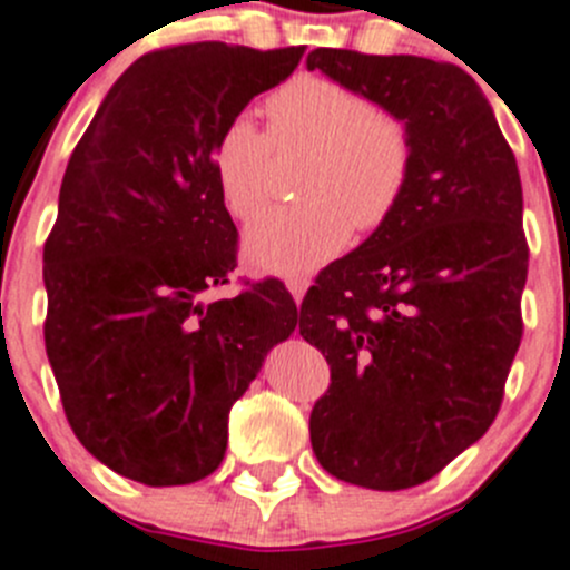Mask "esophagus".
<instances>
[{
	"label": "esophagus",
	"instance_id": "obj_1",
	"mask_svg": "<svg viewBox=\"0 0 570 570\" xmlns=\"http://www.w3.org/2000/svg\"><path fill=\"white\" fill-rule=\"evenodd\" d=\"M306 286H309V281H306V278H289V281H286V289L292 292L295 303L303 301V292H306Z\"/></svg>",
	"mask_w": 570,
	"mask_h": 570
}]
</instances>
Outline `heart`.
I'll list each match as a JSON object with an SVG mask.
<instances>
[{
  "label": "heart",
  "mask_w": 570,
  "mask_h": 570,
  "mask_svg": "<svg viewBox=\"0 0 570 570\" xmlns=\"http://www.w3.org/2000/svg\"><path fill=\"white\" fill-rule=\"evenodd\" d=\"M275 146L315 151L297 185L303 205L273 207L244 238L249 264L278 275L326 264L348 244L351 227L380 230L405 199L416 165L407 120L360 89L301 76L269 98V131L236 115L213 140V174L238 222L253 219L267 202Z\"/></svg>",
  "instance_id": "b5f03b06"
}]
</instances>
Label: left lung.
I'll list each match as a JSON object with an SVG mask.
<instances>
[{
  "mask_svg": "<svg viewBox=\"0 0 570 570\" xmlns=\"http://www.w3.org/2000/svg\"><path fill=\"white\" fill-rule=\"evenodd\" d=\"M306 67L374 98L416 140L402 205L301 303L303 340L332 371L309 416L317 461L396 492L439 475L501 411L529 275L518 159L455 63L317 47Z\"/></svg>",
  "mask_w": 570,
  "mask_h": 570,
  "instance_id": "8db88e82",
  "label": "left lung"
}]
</instances>
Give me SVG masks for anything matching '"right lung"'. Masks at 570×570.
<instances>
[{"instance_id":"1","label":"right lung","mask_w":570,"mask_h":570,"mask_svg":"<svg viewBox=\"0 0 570 570\" xmlns=\"http://www.w3.org/2000/svg\"><path fill=\"white\" fill-rule=\"evenodd\" d=\"M306 47H163L117 78L63 171L45 242L47 360L72 433L117 475L202 481L264 354L297 326L278 278L230 284L238 230L210 151Z\"/></svg>"}]
</instances>
